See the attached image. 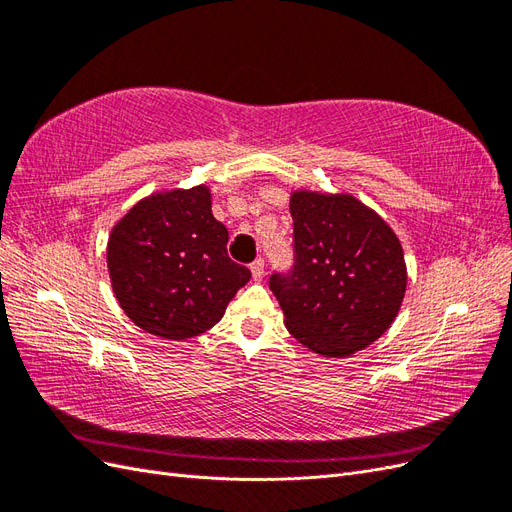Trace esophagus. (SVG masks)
I'll return each mask as SVG.
<instances>
[{"label": "esophagus", "instance_id": "esophagus-1", "mask_svg": "<svg viewBox=\"0 0 512 512\" xmlns=\"http://www.w3.org/2000/svg\"><path fill=\"white\" fill-rule=\"evenodd\" d=\"M252 277H254V282H260L262 277H265V260L262 258H256L254 262H252Z\"/></svg>", "mask_w": 512, "mask_h": 512}]
</instances>
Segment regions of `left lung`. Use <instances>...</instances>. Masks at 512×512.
I'll return each mask as SVG.
<instances>
[{
	"label": "left lung",
	"instance_id": "obj_1",
	"mask_svg": "<svg viewBox=\"0 0 512 512\" xmlns=\"http://www.w3.org/2000/svg\"><path fill=\"white\" fill-rule=\"evenodd\" d=\"M294 267L273 273L292 337L316 354L342 359L386 333L408 286L393 228L352 194H290Z\"/></svg>",
	"mask_w": 512,
	"mask_h": 512
}]
</instances>
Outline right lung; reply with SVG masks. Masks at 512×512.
Segmentation results:
<instances>
[{
	"label": "right lung",
	"mask_w": 512,
	"mask_h": 512,
	"mask_svg": "<svg viewBox=\"0 0 512 512\" xmlns=\"http://www.w3.org/2000/svg\"><path fill=\"white\" fill-rule=\"evenodd\" d=\"M226 243L228 230L213 218L207 185L138 200L106 245L115 299L151 335L188 339L209 331L252 277L228 258Z\"/></svg>",
	"instance_id": "add662e5"
}]
</instances>
